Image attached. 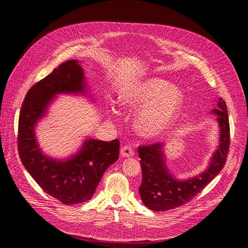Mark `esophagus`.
Instances as JSON below:
<instances>
[{
	"label": "esophagus",
	"instance_id": "1",
	"mask_svg": "<svg viewBox=\"0 0 248 248\" xmlns=\"http://www.w3.org/2000/svg\"><path fill=\"white\" fill-rule=\"evenodd\" d=\"M121 155H123V157H126V158L133 157V155H135V151L131 146H124L121 149Z\"/></svg>",
	"mask_w": 248,
	"mask_h": 248
}]
</instances>
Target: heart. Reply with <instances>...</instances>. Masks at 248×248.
<instances>
[{
  "label": "heart",
  "instance_id": "heart-1",
  "mask_svg": "<svg viewBox=\"0 0 248 248\" xmlns=\"http://www.w3.org/2000/svg\"><path fill=\"white\" fill-rule=\"evenodd\" d=\"M123 101L133 109L145 108L137 116V129L141 135L155 137L166 131L176 117L183 102V93L178 86L153 77L125 90Z\"/></svg>",
  "mask_w": 248,
  "mask_h": 248
}]
</instances>
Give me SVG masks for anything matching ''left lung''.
<instances>
[{
    "label": "left lung",
    "instance_id": "1",
    "mask_svg": "<svg viewBox=\"0 0 248 248\" xmlns=\"http://www.w3.org/2000/svg\"><path fill=\"white\" fill-rule=\"evenodd\" d=\"M220 127V145L213 155L207 170L195 178L178 181L168 172L164 162L162 142L139 147L142 181L139 188L144 204L154 211H167L190 202L222 170L229 153L230 126L226 103L223 98L217 101Z\"/></svg>",
    "mask_w": 248,
    "mask_h": 248
}]
</instances>
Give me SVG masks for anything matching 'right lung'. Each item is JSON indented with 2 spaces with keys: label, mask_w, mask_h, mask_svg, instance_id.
<instances>
[{
  "label": "right lung",
  "mask_w": 248,
  "mask_h": 248,
  "mask_svg": "<svg viewBox=\"0 0 248 248\" xmlns=\"http://www.w3.org/2000/svg\"><path fill=\"white\" fill-rule=\"evenodd\" d=\"M83 79V71L76 60L60 64L29 89L19 116L18 152L24 167L44 192L65 205L79 204L93 197L103 173L120 155L117 139L87 140L82 150L65 162L45 157L38 148L34 125L48 103L56 93H82Z\"/></svg>",
  "instance_id": "obj_1"
}]
</instances>
